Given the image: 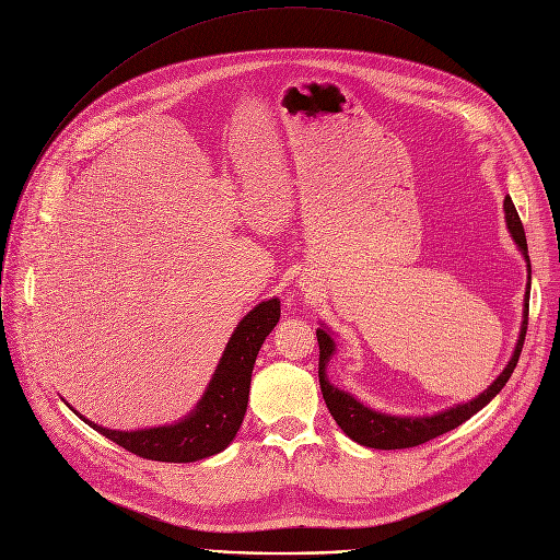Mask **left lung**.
<instances>
[{
  "instance_id": "left-lung-1",
  "label": "left lung",
  "mask_w": 560,
  "mask_h": 560,
  "mask_svg": "<svg viewBox=\"0 0 560 560\" xmlns=\"http://www.w3.org/2000/svg\"><path fill=\"white\" fill-rule=\"evenodd\" d=\"M505 219H508V228L514 236L516 246L521 248V253L525 255L527 261V272H529V281H527V292H525V318H523V328L518 335V343L516 350L508 363V368L501 372V376L483 392L478 394L474 401L456 406L452 410H445L441 415L434 417H389V415H381L374 412L370 408H365L363 404H359L357 398L339 387H335L328 378H326V363L330 361L332 352H335V341L332 337L318 328L316 330V341H318V383H322V392L326 398V406L330 410V415L335 417V421L339 423V428L357 443L365 445V447H374V450H404V447H417L421 443H428L454 428H458L460 423H465L469 417H474L478 410H483L492 398L503 389V385L510 381L523 343H525V335H527V312H529V283H532V266H529V257H527V238H525V230L521 223V217L512 203V197H505Z\"/></svg>"
}]
</instances>
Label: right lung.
<instances>
[{"mask_svg": "<svg viewBox=\"0 0 560 560\" xmlns=\"http://www.w3.org/2000/svg\"><path fill=\"white\" fill-rule=\"evenodd\" d=\"M281 316L279 299H270L250 310L230 337L225 352L214 370V376L199 406L175 425L150 428L137 432H117L100 428L84 419L93 430L121 445L124 450L164 463H192L212 456L230 445L242 428L248 408L253 368L266 337L272 332Z\"/></svg>", "mask_w": 560, "mask_h": 560, "instance_id": "1", "label": "right lung"}]
</instances>
